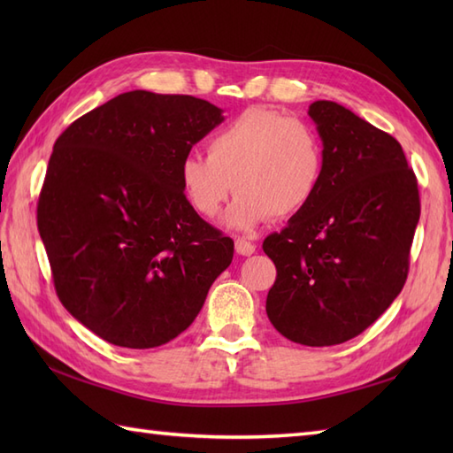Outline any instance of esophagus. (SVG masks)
<instances>
[{"label":"esophagus","instance_id":"esophagus-1","mask_svg":"<svg viewBox=\"0 0 453 453\" xmlns=\"http://www.w3.org/2000/svg\"><path fill=\"white\" fill-rule=\"evenodd\" d=\"M255 249H257V245L251 243V242H247V239H243V237H239L237 242H235V251H237V255L251 257V255L255 253Z\"/></svg>","mask_w":453,"mask_h":453}]
</instances>
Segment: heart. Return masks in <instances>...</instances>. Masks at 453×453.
Masks as SVG:
<instances>
[{"label": "heart", "mask_w": 453, "mask_h": 453, "mask_svg": "<svg viewBox=\"0 0 453 453\" xmlns=\"http://www.w3.org/2000/svg\"><path fill=\"white\" fill-rule=\"evenodd\" d=\"M208 157L179 165L180 190L202 218H216L234 188L226 226L253 232L273 216L292 218L319 190L325 146L311 124L268 109H249L210 136Z\"/></svg>", "instance_id": "obj_1"}]
</instances>
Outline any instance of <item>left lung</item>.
<instances>
[{
	"label": "left lung",
	"mask_w": 453,
	"mask_h": 453,
	"mask_svg": "<svg viewBox=\"0 0 453 453\" xmlns=\"http://www.w3.org/2000/svg\"><path fill=\"white\" fill-rule=\"evenodd\" d=\"M325 177L313 200L265 239L276 265L266 296L274 329L297 344L358 336L399 296L420 218L401 143L339 103L315 101Z\"/></svg>",
	"instance_id": "1"
}]
</instances>
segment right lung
Wrapping results in <instances>:
<instances>
[{
	"instance_id": "1",
	"label": "right lung",
	"mask_w": 453,
	"mask_h": 453,
	"mask_svg": "<svg viewBox=\"0 0 453 453\" xmlns=\"http://www.w3.org/2000/svg\"><path fill=\"white\" fill-rule=\"evenodd\" d=\"M190 95L128 91L56 140L38 234L56 294L81 325L124 349H156L196 319L232 265L234 242L180 190L179 165L224 122Z\"/></svg>"
}]
</instances>
